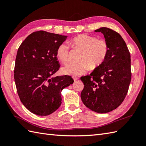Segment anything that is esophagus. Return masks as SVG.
I'll return each instance as SVG.
<instances>
[{
	"mask_svg": "<svg viewBox=\"0 0 146 146\" xmlns=\"http://www.w3.org/2000/svg\"><path fill=\"white\" fill-rule=\"evenodd\" d=\"M78 80V77H73V80H74V81H75V82H76V81H77V80Z\"/></svg>",
	"mask_w": 146,
	"mask_h": 146,
	"instance_id": "34e87169",
	"label": "esophagus"
}]
</instances>
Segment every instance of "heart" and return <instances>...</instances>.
Here are the masks:
<instances>
[{
  "instance_id": "b5f03b06",
  "label": "heart",
  "mask_w": 146,
  "mask_h": 146,
  "mask_svg": "<svg viewBox=\"0 0 146 146\" xmlns=\"http://www.w3.org/2000/svg\"><path fill=\"white\" fill-rule=\"evenodd\" d=\"M76 48L80 49L82 54L80 59L81 63H70L61 68L64 75L76 76L85 74L90 69L94 70L103 64L108 53V46L104 39L87 35H80L70 42ZM70 48L61 43L56 49V57L62 63L68 60Z\"/></svg>"
}]
</instances>
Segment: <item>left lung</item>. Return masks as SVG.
Here are the masks:
<instances>
[{
    "mask_svg": "<svg viewBox=\"0 0 146 146\" xmlns=\"http://www.w3.org/2000/svg\"><path fill=\"white\" fill-rule=\"evenodd\" d=\"M95 32L103 34L109 49L103 64L80 78L84 84L81 98L86 107L104 113L117 108L127 94L131 80V55L118 33L108 27Z\"/></svg>",
    "mask_w": 146,
    "mask_h": 146,
    "instance_id": "left-lung-1",
    "label": "left lung"
}]
</instances>
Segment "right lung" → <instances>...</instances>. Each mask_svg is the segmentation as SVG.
Listing matches in <instances>:
<instances>
[{"label": "right lung", "instance_id": "obj_1", "mask_svg": "<svg viewBox=\"0 0 146 146\" xmlns=\"http://www.w3.org/2000/svg\"><path fill=\"white\" fill-rule=\"evenodd\" d=\"M43 31L31 34L17 52L14 81L22 103L37 115L46 116L61 104V91L73 84L70 76H52L60 69L56 49L66 39Z\"/></svg>", "mask_w": 146, "mask_h": 146}]
</instances>
